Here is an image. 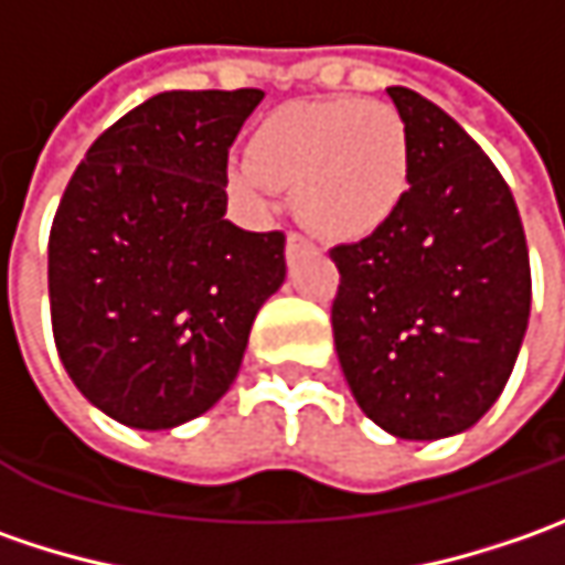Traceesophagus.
I'll use <instances>...</instances> for the list:
<instances>
[{
	"instance_id": "obj_1",
	"label": "esophagus",
	"mask_w": 565,
	"mask_h": 565,
	"mask_svg": "<svg viewBox=\"0 0 565 565\" xmlns=\"http://www.w3.org/2000/svg\"><path fill=\"white\" fill-rule=\"evenodd\" d=\"M305 250H311V242H308L305 235H298V232H289V238H286V257L295 260V257L305 254Z\"/></svg>"
}]
</instances>
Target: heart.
<instances>
[{"label": "heart", "mask_w": 565, "mask_h": 565, "mask_svg": "<svg viewBox=\"0 0 565 565\" xmlns=\"http://www.w3.org/2000/svg\"><path fill=\"white\" fill-rule=\"evenodd\" d=\"M412 150L402 116L380 99H295L264 116L248 153L228 160V185L267 216L292 188L298 216L327 238L359 242L383 228L408 194Z\"/></svg>", "instance_id": "b5f03b06"}]
</instances>
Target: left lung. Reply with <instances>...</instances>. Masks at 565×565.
<instances>
[{"label":"left lung","mask_w":565,"mask_h":565,"mask_svg":"<svg viewBox=\"0 0 565 565\" xmlns=\"http://www.w3.org/2000/svg\"><path fill=\"white\" fill-rule=\"evenodd\" d=\"M408 131L396 216L339 267L333 342L359 408L399 440L462 434L497 402L532 311L529 245L510 185L440 106L386 87Z\"/></svg>","instance_id":"obj_1"}]
</instances>
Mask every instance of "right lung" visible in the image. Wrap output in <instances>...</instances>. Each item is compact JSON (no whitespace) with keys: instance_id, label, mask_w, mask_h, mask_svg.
<instances>
[{"instance_id":"add662e5","label":"right lung","mask_w":565,"mask_h":565,"mask_svg":"<svg viewBox=\"0 0 565 565\" xmlns=\"http://www.w3.org/2000/svg\"><path fill=\"white\" fill-rule=\"evenodd\" d=\"M264 90H166L90 143L50 232L58 359L81 396L169 430L228 393L286 282V235L226 220L228 147Z\"/></svg>"}]
</instances>
